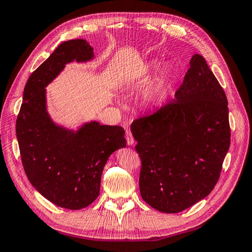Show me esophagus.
Returning a JSON list of instances; mask_svg holds the SVG:
<instances>
[{
    "mask_svg": "<svg viewBox=\"0 0 252 252\" xmlns=\"http://www.w3.org/2000/svg\"><path fill=\"white\" fill-rule=\"evenodd\" d=\"M126 141L128 145H133L134 144V139L131 134V131L129 129H126Z\"/></svg>",
    "mask_w": 252,
    "mask_h": 252,
    "instance_id": "esophagus-1",
    "label": "esophagus"
}]
</instances>
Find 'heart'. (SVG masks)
<instances>
[{
    "label": "heart",
    "instance_id": "heart-1",
    "mask_svg": "<svg viewBox=\"0 0 252 252\" xmlns=\"http://www.w3.org/2000/svg\"><path fill=\"white\" fill-rule=\"evenodd\" d=\"M170 77H171V71L169 69H164L161 73V77L158 79V90L159 93H163L167 89L169 85V81H170Z\"/></svg>",
    "mask_w": 252,
    "mask_h": 252
}]
</instances>
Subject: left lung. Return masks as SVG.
<instances>
[{"instance_id": "left-lung-1", "label": "left lung", "mask_w": 252, "mask_h": 252, "mask_svg": "<svg viewBox=\"0 0 252 252\" xmlns=\"http://www.w3.org/2000/svg\"><path fill=\"white\" fill-rule=\"evenodd\" d=\"M141 158L140 192L152 208L185 210L207 196L220 179L230 146L228 102L201 55L174 98L130 126Z\"/></svg>"}]
</instances>
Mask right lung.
I'll use <instances>...</instances> for the list:
<instances>
[{"mask_svg":"<svg viewBox=\"0 0 252 252\" xmlns=\"http://www.w3.org/2000/svg\"><path fill=\"white\" fill-rule=\"evenodd\" d=\"M93 58L94 49L85 40L59 45L29 77L16 124L29 182L48 201L71 210L85 208L96 199L108 158L126 146L121 126L90 122L74 132L56 125L46 111L45 87L67 63Z\"/></svg>","mask_w":252,"mask_h":252,"instance_id":"obj_1","label":"right lung"}]
</instances>
